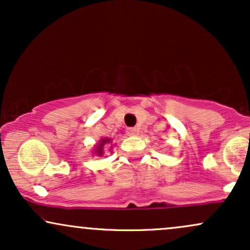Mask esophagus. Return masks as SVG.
Returning <instances> with one entry per match:
<instances>
[{
    "label": "esophagus",
    "instance_id": "1",
    "mask_svg": "<svg viewBox=\"0 0 250 250\" xmlns=\"http://www.w3.org/2000/svg\"><path fill=\"white\" fill-rule=\"evenodd\" d=\"M128 135H137L139 134V129L137 128H127Z\"/></svg>",
    "mask_w": 250,
    "mask_h": 250
}]
</instances>
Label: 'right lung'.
<instances>
[{
  "instance_id": "add662e5",
  "label": "right lung",
  "mask_w": 250,
  "mask_h": 250,
  "mask_svg": "<svg viewBox=\"0 0 250 250\" xmlns=\"http://www.w3.org/2000/svg\"><path fill=\"white\" fill-rule=\"evenodd\" d=\"M108 142H110V140L109 139H103L101 142H100V145L97 146V148H96V153L100 155V156H101V155L103 154V146L104 145H107Z\"/></svg>"
}]
</instances>
